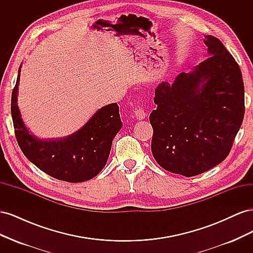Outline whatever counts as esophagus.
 Listing matches in <instances>:
<instances>
[{
  "mask_svg": "<svg viewBox=\"0 0 253 253\" xmlns=\"http://www.w3.org/2000/svg\"><path fill=\"white\" fill-rule=\"evenodd\" d=\"M134 114H135V117H136L137 119H138V120H142V119L145 118V116H147V113H145V111H144L142 108L137 109V110L134 112Z\"/></svg>",
  "mask_w": 253,
  "mask_h": 253,
  "instance_id": "esophagus-1",
  "label": "esophagus"
}]
</instances>
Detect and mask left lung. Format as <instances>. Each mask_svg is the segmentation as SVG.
Here are the masks:
<instances>
[{"instance_id": "left-lung-1", "label": "left lung", "mask_w": 253, "mask_h": 253, "mask_svg": "<svg viewBox=\"0 0 253 253\" xmlns=\"http://www.w3.org/2000/svg\"><path fill=\"white\" fill-rule=\"evenodd\" d=\"M208 57L155 89L152 154L165 170L191 177L228 156L245 113L240 66L224 44L205 36Z\"/></svg>"}]
</instances>
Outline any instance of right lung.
<instances>
[{
    "label": "right lung",
    "mask_w": 253,
    "mask_h": 253,
    "mask_svg": "<svg viewBox=\"0 0 253 253\" xmlns=\"http://www.w3.org/2000/svg\"><path fill=\"white\" fill-rule=\"evenodd\" d=\"M21 66L11 95V116L22 152L29 162L53 178L82 182L95 177L106 165L114 137L122 126L118 104L111 103L99 109L72 135L41 139L29 132L18 106Z\"/></svg>",
    "instance_id": "1"
}]
</instances>
